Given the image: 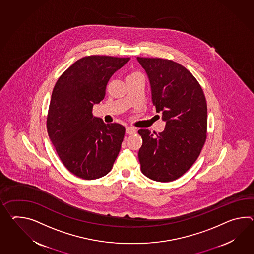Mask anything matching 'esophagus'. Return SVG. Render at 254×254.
Returning a JSON list of instances; mask_svg holds the SVG:
<instances>
[{"label":"esophagus","instance_id":"34e87169","mask_svg":"<svg viewBox=\"0 0 254 254\" xmlns=\"http://www.w3.org/2000/svg\"><path fill=\"white\" fill-rule=\"evenodd\" d=\"M126 132H127V134H128V135H134L136 133V130L134 127H127V129H126Z\"/></svg>","mask_w":254,"mask_h":254}]
</instances>
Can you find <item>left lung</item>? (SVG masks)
<instances>
[{"label":"left lung","mask_w":254,"mask_h":254,"mask_svg":"<svg viewBox=\"0 0 254 254\" xmlns=\"http://www.w3.org/2000/svg\"><path fill=\"white\" fill-rule=\"evenodd\" d=\"M150 82L153 106L166 122L157 134L139 129L141 171L152 181L179 179L197 160L207 138V102L188 69L162 58L137 57Z\"/></svg>","instance_id":"left-lung-1"}]
</instances>
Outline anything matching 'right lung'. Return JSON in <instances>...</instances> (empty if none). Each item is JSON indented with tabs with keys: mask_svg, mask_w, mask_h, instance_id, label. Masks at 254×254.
<instances>
[{
	"mask_svg": "<svg viewBox=\"0 0 254 254\" xmlns=\"http://www.w3.org/2000/svg\"><path fill=\"white\" fill-rule=\"evenodd\" d=\"M129 57L90 56L73 63L57 80L47 115V132L58 157L73 175L91 181L107 175L119 156L124 127L106 124L92 109L106 96L116 71Z\"/></svg>",
	"mask_w": 254,
	"mask_h": 254,
	"instance_id": "right-lung-1",
	"label": "right lung"
}]
</instances>
